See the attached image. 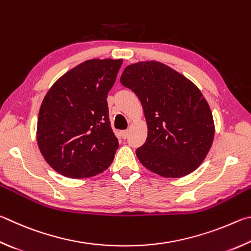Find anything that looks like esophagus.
Masks as SVG:
<instances>
[{
    "instance_id": "1",
    "label": "esophagus",
    "mask_w": 251,
    "mask_h": 251,
    "mask_svg": "<svg viewBox=\"0 0 251 251\" xmlns=\"http://www.w3.org/2000/svg\"><path fill=\"white\" fill-rule=\"evenodd\" d=\"M120 134H121L122 139H126V138H128V135H129V131L128 130H123V131H121Z\"/></svg>"
}]
</instances>
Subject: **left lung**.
Masks as SVG:
<instances>
[{
  "label": "left lung",
  "instance_id": "obj_1",
  "mask_svg": "<svg viewBox=\"0 0 251 251\" xmlns=\"http://www.w3.org/2000/svg\"><path fill=\"white\" fill-rule=\"evenodd\" d=\"M142 103L148 138L137 156L163 177H182L205 160L214 140L207 101L186 77L159 61L126 66L120 78Z\"/></svg>",
  "mask_w": 251,
  "mask_h": 251
}]
</instances>
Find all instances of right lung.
Instances as JSON below:
<instances>
[{"label": "right lung", "instance_id": "1", "mask_svg": "<svg viewBox=\"0 0 251 251\" xmlns=\"http://www.w3.org/2000/svg\"><path fill=\"white\" fill-rule=\"evenodd\" d=\"M122 59H90L69 70L44 98L37 143L56 172L90 177L112 163L119 142L110 126L107 97Z\"/></svg>", "mask_w": 251, "mask_h": 251}]
</instances>
